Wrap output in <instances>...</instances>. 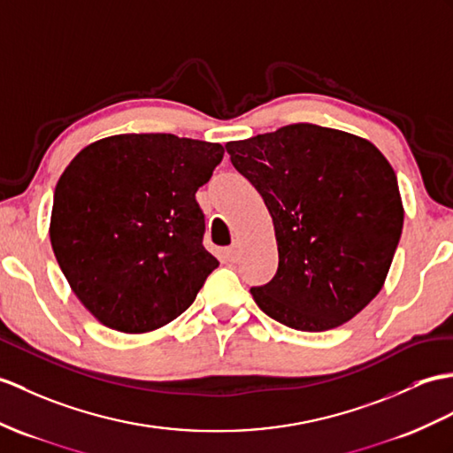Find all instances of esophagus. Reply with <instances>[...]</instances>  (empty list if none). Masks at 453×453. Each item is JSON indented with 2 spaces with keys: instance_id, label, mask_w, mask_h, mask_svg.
Wrapping results in <instances>:
<instances>
[{
  "instance_id": "34e87169",
  "label": "esophagus",
  "mask_w": 453,
  "mask_h": 453,
  "mask_svg": "<svg viewBox=\"0 0 453 453\" xmlns=\"http://www.w3.org/2000/svg\"><path fill=\"white\" fill-rule=\"evenodd\" d=\"M238 256H240V244L238 242H233V246L225 250V257H226V261L234 263L238 259Z\"/></svg>"
}]
</instances>
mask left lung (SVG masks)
Returning a JSON list of instances; mask_svg holds the SVG:
<instances>
[{
  "label": "left lung",
  "instance_id": "obj_1",
  "mask_svg": "<svg viewBox=\"0 0 453 453\" xmlns=\"http://www.w3.org/2000/svg\"><path fill=\"white\" fill-rule=\"evenodd\" d=\"M273 217L279 269L259 310L303 333L354 319L384 286L403 226L392 165L365 138L310 123L228 142Z\"/></svg>",
  "mask_w": 453,
  "mask_h": 453
}]
</instances>
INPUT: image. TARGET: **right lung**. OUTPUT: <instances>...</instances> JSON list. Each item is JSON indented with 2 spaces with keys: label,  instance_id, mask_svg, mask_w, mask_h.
Instances as JSON below:
<instances>
[{
  "label": "right lung",
  "instance_id": "right-lung-1",
  "mask_svg": "<svg viewBox=\"0 0 453 453\" xmlns=\"http://www.w3.org/2000/svg\"><path fill=\"white\" fill-rule=\"evenodd\" d=\"M220 143L117 134L86 146L55 186L50 240L71 290L99 323L151 333L194 303L219 261L196 192Z\"/></svg>",
  "mask_w": 453,
  "mask_h": 453
}]
</instances>
